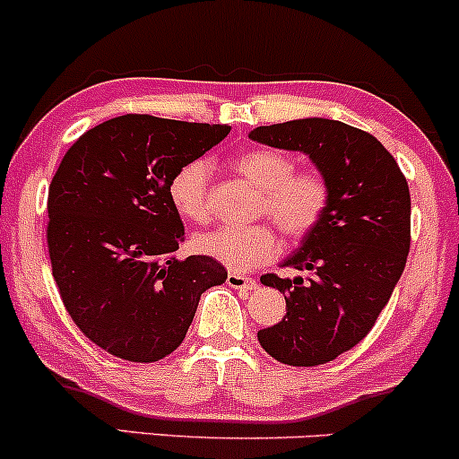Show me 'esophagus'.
<instances>
[{
	"label": "esophagus",
	"instance_id": "34e87169",
	"mask_svg": "<svg viewBox=\"0 0 459 459\" xmlns=\"http://www.w3.org/2000/svg\"><path fill=\"white\" fill-rule=\"evenodd\" d=\"M226 283L233 287V290H241V291H250L256 287L255 279H250V276H244V274H238V272H229V276H226Z\"/></svg>",
	"mask_w": 459,
	"mask_h": 459
}]
</instances>
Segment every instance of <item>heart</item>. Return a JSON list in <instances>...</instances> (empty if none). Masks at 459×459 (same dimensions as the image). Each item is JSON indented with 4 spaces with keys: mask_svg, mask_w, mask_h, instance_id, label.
Returning <instances> with one entry per match:
<instances>
[{
    "mask_svg": "<svg viewBox=\"0 0 459 459\" xmlns=\"http://www.w3.org/2000/svg\"><path fill=\"white\" fill-rule=\"evenodd\" d=\"M235 172L261 189L256 215L272 218L291 241H303L325 220L331 206V185L320 169L296 168V159L285 150L255 148L233 159ZM211 168L204 159L180 165L168 183V198L183 220L204 224L209 220ZM200 255L230 272H250L268 264L281 250L279 235L268 221L241 229L211 230L194 239Z\"/></svg>",
    "mask_w": 459,
    "mask_h": 459,
    "instance_id": "obj_1",
    "label": "heart"
}]
</instances>
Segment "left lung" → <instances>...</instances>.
<instances>
[{
	"mask_svg": "<svg viewBox=\"0 0 459 459\" xmlns=\"http://www.w3.org/2000/svg\"><path fill=\"white\" fill-rule=\"evenodd\" d=\"M250 139L309 154L331 185L322 224L283 261L305 279L261 276L283 291L287 314L256 333L281 364H326L370 333L399 283L411 241L410 187L379 141L335 119L259 126Z\"/></svg>",
	"mask_w": 459,
	"mask_h": 459,
	"instance_id": "obj_1",
	"label": "left lung"
}]
</instances>
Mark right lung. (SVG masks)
Listing matches in <instances>:
<instances>
[{
	"instance_id": "obj_1",
	"label": "right lung",
	"mask_w": 459,
	"mask_h": 459,
	"mask_svg": "<svg viewBox=\"0 0 459 459\" xmlns=\"http://www.w3.org/2000/svg\"><path fill=\"white\" fill-rule=\"evenodd\" d=\"M229 133L122 115L87 130L60 160L48 194L52 274L75 326L110 355L163 359L187 335L200 296L229 276L211 256H176L185 226L168 198L176 169Z\"/></svg>"
}]
</instances>
